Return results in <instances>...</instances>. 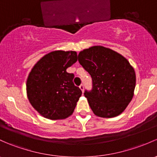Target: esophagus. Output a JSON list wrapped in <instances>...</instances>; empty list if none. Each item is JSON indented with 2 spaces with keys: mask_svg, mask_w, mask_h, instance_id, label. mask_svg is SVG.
<instances>
[{
  "mask_svg": "<svg viewBox=\"0 0 157 157\" xmlns=\"http://www.w3.org/2000/svg\"><path fill=\"white\" fill-rule=\"evenodd\" d=\"M79 87H80V90H81V91H82V92H83V90H84V86L83 85V84H81V85H80V86H79Z\"/></svg>",
  "mask_w": 157,
  "mask_h": 157,
  "instance_id": "1",
  "label": "esophagus"
}]
</instances>
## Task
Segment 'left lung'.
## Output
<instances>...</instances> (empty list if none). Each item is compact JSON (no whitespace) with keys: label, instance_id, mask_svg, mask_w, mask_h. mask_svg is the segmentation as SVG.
Listing matches in <instances>:
<instances>
[{"label":"left lung","instance_id":"left-lung-1","mask_svg":"<svg viewBox=\"0 0 157 157\" xmlns=\"http://www.w3.org/2000/svg\"><path fill=\"white\" fill-rule=\"evenodd\" d=\"M78 61L91 75L92 88L84 95L93 113L110 118L122 113L132 99L136 83L134 68L112 49L95 46L83 49Z\"/></svg>","mask_w":157,"mask_h":157}]
</instances>
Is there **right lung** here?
<instances>
[{"mask_svg": "<svg viewBox=\"0 0 157 157\" xmlns=\"http://www.w3.org/2000/svg\"><path fill=\"white\" fill-rule=\"evenodd\" d=\"M77 61L75 51L57 50L44 56L31 69L26 83L32 107L45 118L62 120L72 114L82 92L66 69Z\"/></svg>", "mask_w": 157, "mask_h": 157, "instance_id": "1", "label": "right lung"}]
</instances>
